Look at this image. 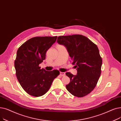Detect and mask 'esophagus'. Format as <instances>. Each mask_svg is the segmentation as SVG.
<instances>
[{"label": "esophagus", "instance_id": "obj_1", "mask_svg": "<svg viewBox=\"0 0 121 121\" xmlns=\"http://www.w3.org/2000/svg\"><path fill=\"white\" fill-rule=\"evenodd\" d=\"M60 75L61 76H65V72H60Z\"/></svg>", "mask_w": 121, "mask_h": 121}]
</instances>
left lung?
<instances>
[{"label":"left lung","mask_w":121,"mask_h":121,"mask_svg":"<svg viewBox=\"0 0 121 121\" xmlns=\"http://www.w3.org/2000/svg\"><path fill=\"white\" fill-rule=\"evenodd\" d=\"M57 42L66 48L77 73H66L70 81L66 85L72 95L82 97L93 91L101 74L102 60L97 46L82 35L60 36Z\"/></svg>","instance_id":"1"}]
</instances>
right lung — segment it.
I'll return each instance as SVG.
<instances>
[{"instance_id":"1","label":"right lung","mask_w":121,"mask_h":121,"mask_svg":"<svg viewBox=\"0 0 121 121\" xmlns=\"http://www.w3.org/2000/svg\"><path fill=\"white\" fill-rule=\"evenodd\" d=\"M56 39L57 36L33 37L17 51L14 62L16 76L22 89L30 95L38 97L45 94L60 74L58 70L46 71L39 66Z\"/></svg>"}]
</instances>
